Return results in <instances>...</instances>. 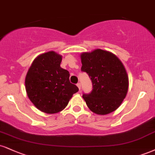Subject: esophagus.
Masks as SVG:
<instances>
[{
	"mask_svg": "<svg viewBox=\"0 0 155 155\" xmlns=\"http://www.w3.org/2000/svg\"><path fill=\"white\" fill-rule=\"evenodd\" d=\"M76 85H77L78 88H79V89H81V84H80V83H78L77 84H76Z\"/></svg>",
	"mask_w": 155,
	"mask_h": 155,
	"instance_id": "1",
	"label": "esophagus"
}]
</instances>
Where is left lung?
<instances>
[{
  "instance_id": "left-lung-1",
  "label": "left lung",
  "mask_w": 155,
  "mask_h": 155,
  "mask_svg": "<svg viewBox=\"0 0 155 155\" xmlns=\"http://www.w3.org/2000/svg\"><path fill=\"white\" fill-rule=\"evenodd\" d=\"M81 71L91 77L93 89L83 98L91 111L107 115L120 107L128 90L126 68L116 55L110 52L95 49L80 55Z\"/></svg>"
}]
</instances>
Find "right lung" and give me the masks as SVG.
I'll use <instances>...</instances> for the list:
<instances>
[{"mask_svg": "<svg viewBox=\"0 0 155 155\" xmlns=\"http://www.w3.org/2000/svg\"><path fill=\"white\" fill-rule=\"evenodd\" d=\"M62 55L54 51L40 54L33 61L25 78L30 101L48 114L63 110L73 94L79 91L69 81V72L61 67Z\"/></svg>", "mask_w": 155, "mask_h": 155, "instance_id": "add662e5", "label": "right lung"}]
</instances>
